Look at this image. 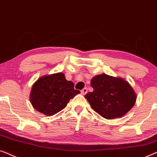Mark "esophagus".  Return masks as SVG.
I'll return each instance as SVG.
<instances>
[{"label":"esophagus","mask_w":157,"mask_h":157,"mask_svg":"<svg viewBox=\"0 0 157 157\" xmlns=\"http://www.w3.org/2000/svg\"><path fill=\"white\" fill-rule=\"evenodd\" d=\"M87 87H85V88H84V89H82V90H81V93L83 95H84V94H85L86 93H87Z\"/></svg>","instance_id":"esophagus-1"}]
</instances>
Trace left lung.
<instances>
[{
    "label": "left lung",
    "instance_id": "left-lung-1",
    "mask_svg": "<svg viewBox=\"0 0 157 157\" xmlns=\"http://www.w3.org/2000/svg\"><path fill=\"white\" fill-rule=\"evenodd\" d=\"M93 92L85 98L97 113L106 119L121 117L133 107L136 94L128 82L106 74L94 77L91 80Z\"/></svg>",
    "mask_w": 157,
    "mask_h": 157
}]
</instances>
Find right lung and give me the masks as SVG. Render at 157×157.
Returning <instances> with one entry per match:
<instances>
[{
	"label": "right lung",
	"mask_w": 157,
	"mask_h": 157,
	"mask_svg": "<svg viewBox=\"0 0 157 157\" xmlns=\"http://www.w3.org/2000/svg\"><path fill=\"white\" fill-rule=\"evenodd\" d=\"M80 93L63 73L46 75L37 79L30 92V102L37 111L52 116L66 107L70 100Z\"/></svg>",
	"instance_id": "1"
}]
</instances>
